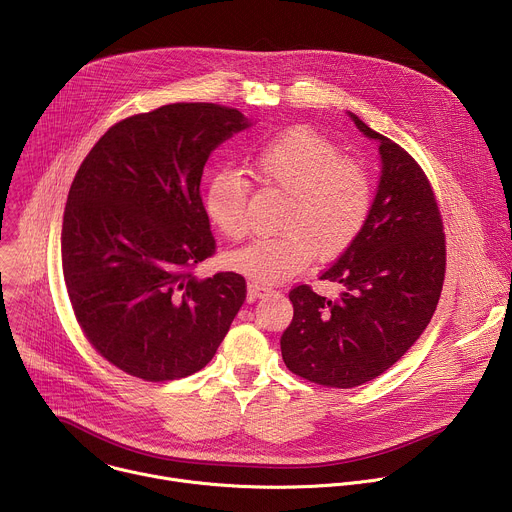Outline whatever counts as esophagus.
<instances>
[{
    "label": "esophagus",
    "mask_w": 512,
    "mask_h": 512,
    "mask_svg": "<svg viewBox=\"0 0 512 512\" xmlns=\"http://www.w3.org/2000/svg\"><path fill=\"white\" fill-rule=\"evenodd\" d=\"M265 294H269V287H263V285H259V283H249L247 285V298L253 302V300H259V298H263Z\"/></svg>",
    "instance_id": "obj_1"
}]
</instances>
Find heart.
<instances>
[{
  "label": "heart",
  "instance_id": "1",
  "mask_svg": "<svg viewBox=\"0 0 512 512\" xmlns=\"http://www.w3.org/2000/svg\"><path fill=\"white\" fill-rule=\"evenodd\" d=\"M255 180L281 194V235L257 239L225 255V265L253 283L271 285L302 273L314 255L344 253L369 225L375 206L371 174L342 158L332 141L296 127L261 143L251 158ZM249 182L235 172L214 174L204 190L208 221L239 241L249 231Z\"/></svg>",
  "mask_w": 512,
  "mask_h": 512
}]
</instances>
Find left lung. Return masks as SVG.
<instances>
[{"label": "left lung", "instance_id": "left-lung-1", "mask_svg": "<svg viewBox=\"0 0 512 512\" xmlns=\"http://www.w3.org/2000/svg\"><path fill=\"white\" fill-rule=\"evenodd\" d=\"M348 115L379 143L383 168L373 214L320 275L340 283L338 298L294 287V320L281 336L291 373L336 389L377 379L413 346L435 312L446 273L442 214L427 176L401 145Z\"/></svg>", "mask_w": 512, "mask_h": 512}]
</instances>
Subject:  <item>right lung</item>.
I'll use <instances>...</instances> for the list:
<instances>
[{
  "instance_id": "right-lung-1",
  "label": "right lung",
  "mask_w": 512,
  "mask_h": 512,
  "mask_svg": "<svg viewBox=\"0 0 512 512\" xmlns=\"http://www.w3.org/2000/svg\"><path fill=\"white\" fill-rule=\"evenodd\" d=\"M247 127L231 107L164 105L115 123L72 180L60 235L68 298L87 340L131 377L204 369L245 302L243 275L192 269L216 247L204 164Z\"/></svg>"
}]
</instances>
